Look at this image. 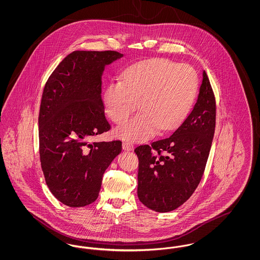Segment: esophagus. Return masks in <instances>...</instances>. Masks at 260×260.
<instances>
[{"label": "esophagus", "instance_id": "1", "mask_svg": "<svg viewBox=\"0 0 260 260\" xmlns=\"http://www.w3.org/2000/svg\"><path fill=\"white\" fill-rule=\"evenodd\" d=\"M123 149L125 151H132L134 149V145L129 141L124 140L123 141Z\"/></svg>", "mask_w": 260, "mask_h": 260}]
</instances>
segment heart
I'll return each mask as SVG.
<instances>
[{
  "instance_id": "b5f03b06",
  "label": "heart",
  "mask_w": 260,
  "mask_h": 260,
  "mask_svg": "<svg viewBox=\"0 0 260 260\" xmlns=\"http://www.w3.org/2000/svg\"><path fill=\"white\" fill-rule=\"evenodd\" d=\"M198 90V75L188 64L166 58L137 62L124 71L123 80L113 79L104 89L107 116L123 124L137 107L141 109L117 129V135L133 141L154 136L159 127L171 131L181 124L191 110Z\"/></svg>"
}]
</instances>
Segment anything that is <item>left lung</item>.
<instances>
[{"label": "left lung", "instance_id": "1", "mask_svg": "<svg viewBox=\"0 0 260 260\" xmlns=\"http://www.w3.org/2000/svg\"><path fill=\"white\" fill-rule=\"evenodd\" d=\"M216 105L206 71L192 112L166 138L137 146V196L148 209L167 212L192 196L203 177L215 128Z\"/></svg>", "mask_w": 260, "mask_h": 260}]
</instances>
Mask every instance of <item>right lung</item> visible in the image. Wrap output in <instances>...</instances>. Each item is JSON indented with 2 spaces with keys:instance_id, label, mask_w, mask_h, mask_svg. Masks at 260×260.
I'll list each match as a JSON object with an SVG mask.
<instances>
[{
  "instance_id": "add662e5",
  "label": "right lung",
  "mask_w": 260,
  "mask_h": 260,
  "mask_svg": "<svg viewBox=\"0 0 260 260\" xmlns=\"http://www.w3.org/2000/svg\"><path fill=\"white\" fill-rule=\"evenodd\" d=\"M114 51L75 50L48 79L39 113V151L46 183L62 204L80 208L99 197L102 176L122 151V141L92 142L111 127L101 99L106 65Z\"/></svg>"
}]
</instances>
